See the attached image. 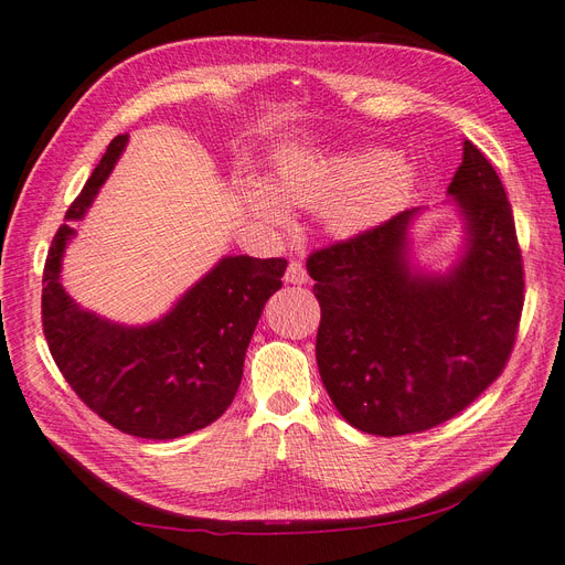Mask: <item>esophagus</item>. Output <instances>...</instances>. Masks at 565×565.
I'll return each instance as SVG.
<instances>
[{
    "mask_svg": "<svg viewBox=\"0 0 565 565\" xmlns=\"http://www.w3.org/2000/svg\"><path fill=\"white\" fill-rule=\"evenodd\" d=\"M285 282H289V285L309 282V273H306V268L299 262H289L287 270H285Z\"/></svg>",
    "mask_w": 565,
    "mask_h": 565,
    "instance_id": "34e87169",
    "label": "esophagus"
}]
</instances>
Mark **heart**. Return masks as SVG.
<instances>
[{
  "instance_id": "heart-1",
  "label": "heart",
  "mask_w": 565,
  "mask_h": 565,
  "mask_svg": "<svg viewBox=\"0 0 565 565\" xmlns=\"http://www.w3.org/2000/svg\"><path fill=\"white\" fill-rule=\"evenodd\" d=\"M391 156L377 150L330 158L292 156L278 164L280 194L259 179H247L243 200L256 218L270 226L292 221L287 201L313 212L330 210L332 228L339 235H353L396 207L413 181L407 167H391Z\"/></svg>"
}]
</instances>
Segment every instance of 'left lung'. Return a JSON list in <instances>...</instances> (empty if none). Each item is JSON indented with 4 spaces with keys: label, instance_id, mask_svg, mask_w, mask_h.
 Instances as JSON below:
<instances>
[{
    "label": "left lung",
    "instance_id": "1",
    "mask_svg": "<svg viewBox=\"0 0 565 565\" xmlns=\"http://www.w3.org/2000/svg\"><path fill=\"white\" fill-rule=\"evenodd\" d=\"M448 185L467 247L443 276L407 259L405 210L349 241L316 249V358L339 415L374 436L419 434L452 419L500 377L523 311L514 212L471 141Z\"/></svg>",
    "mask_w": 565,
    "mask_h": 565
}]
</instances>
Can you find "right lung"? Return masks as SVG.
Instances as JSON below:
<instances>
[{
    "instance_id": "add662e5",
    "label": "right lung",
    "mask_w": 565,
    "mask_h": 565,
    "mask_svg": "<svg viewBox=\"0 0 565 565\" xmlns=\"http://www.w3.org/2000/svg\"><path fill=\"white\" fill-rule=\"evenodd\" d=\"M129 136H115L65 212L44 264L42 324L51 355L82 403L129 436L169 440L226 413L243 380L245 351L285 259L224 256L160 320L143 328L84 311L61 285L65 245L75 235Z\"/></svg>"
}]
</instances>
